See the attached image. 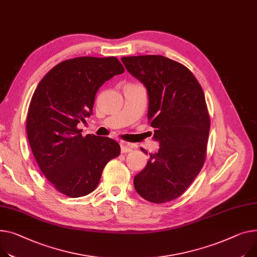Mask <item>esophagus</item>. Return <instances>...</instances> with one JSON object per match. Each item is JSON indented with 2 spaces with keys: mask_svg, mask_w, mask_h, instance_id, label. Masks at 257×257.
<instances>
[{
  "mask_svg": "<svg viewBox=\"0 0 257 257\" xmlns=\"http://www.w3.org/2000/svg\"><path fill=\"white\" fill-rule=\"evenodd\" d=\"M119 146H121V152H122L123 154L129 153V152L132 151V148L130 147V145L127 144V143H125V142H121V143H119Z\"/></svg>",
  "mask_w": 257,
  "mask_h": 257,
  "instance_id": "esophagus-1",
  "label": "esophagus"
}]
</instances>
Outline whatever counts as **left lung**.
<instances>
[{"mask_svg": "<svg viewBox=\"0 0 257 257\" xmlns=\"http://www.w3.org/2000/svg\"><path fill=\"white\" fill-rule=\"evenodd\" d=\"M121 60L147 88L148 118L160 144L134 177V188L148 201H172L189 188L206 161L211 122L203 91L186 66L163 56Z\"/></svg>", "mask_w": 257, "mask_h": 257, "instance_id": "left-lung-1", "label": "left lung"}]
</instances>
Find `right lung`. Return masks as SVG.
I'll use <instances>...</instances> for the list:
<instances>
[{"label": "right lung", "instance_id": "add662e5", "mask_svg": "<svg viewBox=\"0 0 257 257\" xmlns=\"http://www.w3.org/2000/svg\"><path fill=\"white\" fill-rule=\"evenodd\" d=\"M125 71L115 57H78L56 65L38 83L27 114L35 160L56 189L69 197L93 192L105 165L121 153L109 138L81 135L77 124L92 114L98 89Z\"/></svg>", "mask_w": 257, "mask_h": 257}]
</instances>
